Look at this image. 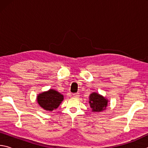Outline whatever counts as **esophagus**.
Here are the masks:
<instances>
[{"label": "esophagus", "instance_id": "esophagus-1", "mask_svg": "<svg viewBox=\"0 0 148 148\" xmlns=\"http://www.w3.org/2000/svg\"><path fill=\"white\" fill-rule=\"evenodd\" d=\"M72 95H73V97H75V98H78L79 96V93H74Z\"/></svg>", "mask_w": 148, "mask_h": 148}]
</instances>
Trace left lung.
Here are the masks:
<instances>
[{
    "mask_svg": "<svg viewBox=\"0 0 148 148\" xmlns=\"http://www.w3.org/2000/svg\"><path fill=\"white\" fill-rule=\"evenodd\" d=\"M108 101L97 92H92L89 96L90 107L92 112H100L106 109Z\"/></svg>",
    "mask_w": 148,
    "mask_h": 148,
    "instance_id": "8db88e82",
    "label": "left lung"
}]
</instances>
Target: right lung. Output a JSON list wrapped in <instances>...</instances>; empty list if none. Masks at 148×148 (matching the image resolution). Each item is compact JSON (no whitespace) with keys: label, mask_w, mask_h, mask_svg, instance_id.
Returning a JSON list of instances; mask_svg holds the SVG:
<instances>
[{"label":"right lung","mask_w":148,"mask_h":148,"mask_svg":"<svg viewBox=\"0 0 148 148\" xmlns=\"http://www.w3.org/2000/svg\"><path fill=\"white\" fill-rule=\"evenodd\" d=\"M63 99V95L54 89H49L37 96L38 104L47 111H53L57 109Z\"/></svg>","instance_id":"obj_1"}]
</instances>
